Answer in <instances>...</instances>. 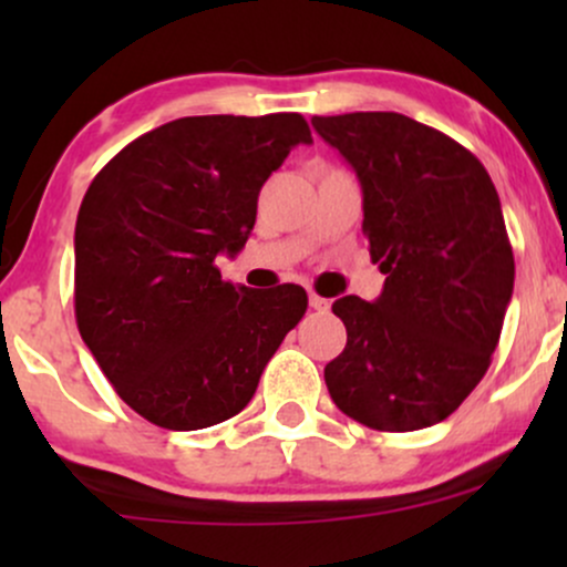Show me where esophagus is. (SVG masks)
<instances>
[{
    "mask_svg": "<svg viewBox=\"0 0 567 567\" xmlns=\"http://www.w3.org/2000/svg\"><path fill=\"white\" fill-rule=\"evenodd\" d=\"M309 306L315 311H328L330 309V301H328V298L317 296V292H309Z\"/></svg>",
    "mask_w": 567,
    "mask_h": 567,
    "instance_id": "34e87169",
    "label": "esophagus"
}]
</instances>
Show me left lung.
I'll return each mask as SVG.
<instances>
[{
	"label": "left lung",
	"mask_w": 567,
	"mask_h": 567,
	"mask_svg": "<svg viewBox=\"0 0 567 567\" xmlns=\"http://www.w3.org/2000/svg\"><path fill=\"white\" fill-rule=\"evenodd\" d=\"M362 184L379 301L343 296L347 347L324 365L338 410L379 432L453 413L491 368L514 256L491 175L451 135L394 112L315 116Z\"/></svg>",
	"instance_id": "1"
}]
</instances>
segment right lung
Here are the masks:
<instances>
[{
  "mask_svg": "<svg viewBox=\"0 0 567 567\" xmlns=\"http://www.w3.org/2000/svg\"><path fill=\"white\" fill-rule=\"evenodd\" d=\"M301 114L184 116L127 143L95 175L74 231V315L114 392L162 429L231 419L306 315V290L226 282L218 252L252 231L258 194Z\"/></svg>",
  "mask_w": 567,
  "mask_h": 567,
  "instance_id": "add662e5",
  "label": "right lung"
}]
</instances>
